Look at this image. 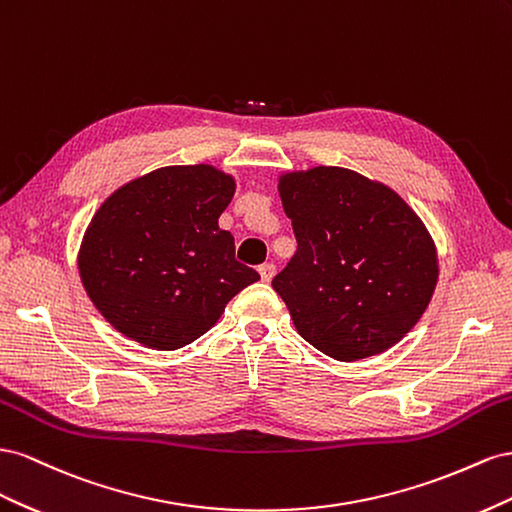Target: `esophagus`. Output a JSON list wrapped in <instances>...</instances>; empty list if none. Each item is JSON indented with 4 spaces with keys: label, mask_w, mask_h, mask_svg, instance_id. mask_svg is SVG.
<instances>
[{
    "label": "esophagus",
    "mask_w": 512,
    "mask_h": 512,
    "mask_svg": "<svg viewBox=\"0 0 512 512\" xmlns=\"http://www.w3.org/2000/svg\"><path fill=\"white\" fill-rule=\"evenodd\" d=\"M274 274H276L274 264H264V266H259V276H261V281H264V283H270V281L274 279Z\"/></svg>",
    "instance_id": "esophagus-1"
}]
</instances>
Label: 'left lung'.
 Here are the masks:
<instances>
[{"mask_svg": "<svg viewBox=\"0 0 512 512\" xmlns=\"http://www.w3.org/2000/svg\"><path fill=\"white\" fill-rule=\"evenodd\" d=\"M276 182L298 251L272 287L300 337L343 362L397 345L440 276L422 218L388 184L345 167L283 171Z\"/></svg>", "mask_w": 512, "mask_h": 512, "instance_id": "1", "label": "left lung"}]
</instances>
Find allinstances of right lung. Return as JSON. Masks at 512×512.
I'll return each instance as SVG.
<instances>
[{"instance_id": "right-lung-1", "label": "right lung", "mask_w": 512, "mask_h": 512, "mask_svg": "<svg viewBox=\"0 0 512 512\" xmlns=\"http://www.w3.org/2000/svg\"><path fill=\"white\" fill-rule=\"evenodd\" d=\"M236 178L214 165H169L122 184L92 216L77 255L85 294L109 324L173 352L206 334L259 281L218 227Z\"/></svg>"}]
</instances>
